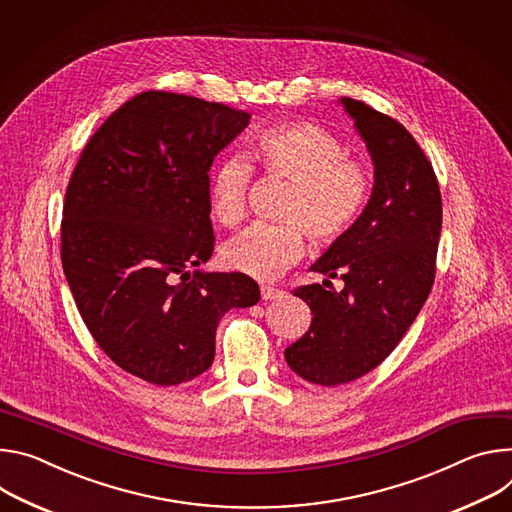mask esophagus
I'll return each instance as SVG.
<instances>
[{
	"label": "esophagus",
	"mask_w": 512,
	"mask_h": 512,
	"mask_svg": "<svg viewBox=\"0 0 512 512\" xmlns=\"http://www.w3.org/2000/svg\"><path fill=\"white\" fill-rule=\"evenodd\" d=\"M260 295H262V301H274V299H280L282 295H285V291L264 285V287H260Z\"/></svg>",
	"instance_id": "34e87169"
}]
</instances>
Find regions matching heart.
Here are the masks:
<instances>
[{
	"label": "heart",
	"mask_w": 512,
	"mask_h": 512,
	"mask_svg": "<svg viewBox=\"0 0 512 512\" xmlns=\"http://www.w3.org/2000/svg\"><path fill=\"white\" fill-rule=\"evenodd\" d=\"M252 158L268 177L293 189L282 205V223H252L225 244L223 264L258 280H272L293 266L307 248L342 240L372 195V170L346 154L344 142L313 122H282L264 128L252 144ZM254 166L244 156L223 158L209 179V207L223 225H238L248 211Z\"/></svg>",
	"instance_id": "obj_1"
}]
</instances>
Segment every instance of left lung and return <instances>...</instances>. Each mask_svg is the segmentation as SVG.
Wrapping results in <instances>:
<instances>
[{
  "label": "left lung",
  "mask_w": 512,
  "mask_h": 512,
  "mask_svg": "<svg viewBox=\"0 0 512 512\" xmlns=\"http://www.w3.org/2000/svg\"><path fill=\"white\" fill-rule=\"evenodd\" d=\"M374 162L372 197L352 230L311 266L344 289H295L311 313L309 331L285 350L301 378L352 382L401 342L435 280L441 193L435 170L409 130L364 101L344 97Z\"/></svg>",
  "instance_id": "left-lung-1"
}]
</instances>
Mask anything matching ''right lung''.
I'll return each instance as SVG.
<instances>
[{
	"label": "right lung",
	"instance_id": "add662e5",
	"mask_svg": "<svg viewBox=\"0 0 512 512\" xmlns=\"http://www.w3.org/2000/svg\"><path fill=\"white\" fill-rule=\"evenodd\" d=\"M250 113L170 91L126 101L71 175L61 258L97 346L122 370L175 386L215 358L225 311L260 301L242 272H189L213 254L209 166Z\"/></svg>",
	"mask_w": 512,
	"mask_h": 512
}]
</instances>
